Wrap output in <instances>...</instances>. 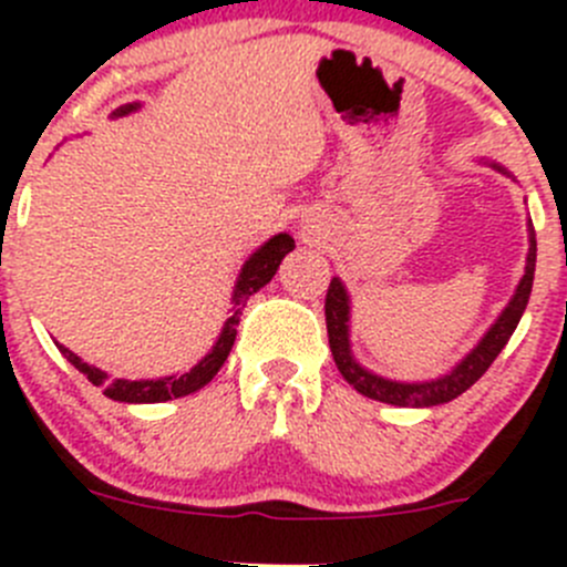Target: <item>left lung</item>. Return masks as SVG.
<instances>
[{"mask_svg":"<svg viewBox=\"0 0 567 567\" xmlns=\"http://www.w3.org/2000/svg\"><path fill=\"white\" fill-rule=\"evenodd\" d=\"M535 257H537V244L535 233L529 230V255H527V271H524L522 282H518L516 296L511 299V305L505 307L499 320L488 329V334L477 342L472 353L453 370V373L442 375L436 381H422V384H403V381H390L373 375L370 370L359 368L357 359L351 357V346H348V293L342 288L340 279H331L329 290H326V329H329V348L331 357H334L337 370L342 373V379L353 386L364 398L381 400V403L403 405V409H420V405H439L450 403L458 394H463L485 370L494 364V359L499 357L502 348L507 346V340L516 331L518 320H522L524 310H527V301L532 293V279H535Z\"/></svg>","mask_w":567,"mask_h":567,"instance_id":"obj_1","label":"left lung"}]
</instances>
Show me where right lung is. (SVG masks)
I'll return each instance as SVG.
<instances>
[{
    "mask_svg": "<svg viewBox=\"0 0 567 567\" xmlns=\"http://www.w3.org/2000/svg\"><path fill=\"white\" fill-rule=\"evenodd\" d=\"M131 109L134 106L120 109L117 114L131 112ZM293 247H296L293 238H290L288 233H279V236H274L271 241L262 244V247L257 249L247 262H244L241 274H238L236 293H233V316L227 318L225 329H221L219 340H216V346L210 348L208 357H205L199 364H194L188 373L167 375V379H156V381H125V379L109 381L106 373H101V370L93 368V364L82 362V359H79L76 353L68 351L65 346H56V348H60L62 357H65L68 362L79 370V373L87 375V381H93L95 386H104L106 398L120 400V403H164V400L183 398V394L203 390V386L208 384L216 373H219V368L225 364V359L230 357V348H233V342H236L238 320H241V312H244V307H247V299L251 293H257L262 285L271 282V277L277 274L282 257L288 255Z\"/></svg>",
    "mask_w": 567,
    "mask_h": 567,
    "instance_id": "1",
    "label": "right lung"
}]
</instances>
